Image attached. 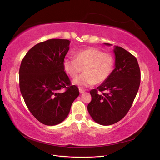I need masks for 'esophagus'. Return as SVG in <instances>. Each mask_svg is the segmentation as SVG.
I'll return each instance as SVG.
<instances>
[{
    "label": "esophagus",
    "instance_id": "1",
    "mask_svg": "<svg viewBox=\"0 0 160 160\" xmlns=\"http://www.w3.org/2000/svg\"><path fill=\"white\" fill-rule=\"evenodd\" d=\"M79 93H83L84 92H85V90L83 89H81V88H79Z\"/></svg>",
    "mask_w": 160,
    "mask_h": 160
}]
</instances>
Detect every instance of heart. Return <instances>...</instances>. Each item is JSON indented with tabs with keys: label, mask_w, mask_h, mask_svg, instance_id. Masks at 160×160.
Masks as SVG:
<instances>
[{
	"label": "heart",
	"mask_w": 160,
	"mask_h": 160,
	"mask_svg": "<svg viewBox=\"0 0 160 160\" xmlns=\"http://www.w3.org/2000/svg\"><path fill=\"white\" fill-rule=\"evenodd\" d=\"M74 58H66L63 68L71 78L75 79L83 70L84 72L73 81L75 85L88 87L95 83H102L112 72L114 57L110 52H103L95 47L79 50Z\"/></svg>",
	"instance_id": "b5f03b06"
}]
</instances>
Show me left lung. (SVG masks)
I'll list each match as a JSON object with an SVG mask.
<instances>
[{
  "mask_svg": "<svg viewBox=\"0 0 160 160\" xmlns=\"http://www.w3.org/2000/svg\"><path fill=\"white\" fill-rule=\"evenodd\" d=\"M114 52L115 68L104 83L90 91L91 101L88 105L91 118L103 125L114 124L126 115L137 95L141 79L135 56L118 46L115 47Z\"/></svg>",
  "mask_w": 160,
  "mask_h": 160,
  "instance_id": "obj_1",
  "label": "left lung"
}]
</instances>
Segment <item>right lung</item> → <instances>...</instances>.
<instances>
[{
	"mask_svg": "<svg viewBox=\"0 0 160 160\" xmlns=\"http://www.w3.org/2000/svg\"><path fill=\"white\" fill-rule=\"evenodd\" d=\"M69 43L61 38L38 43L23 57L19 69V87L26 105L47 125L61 123L79 95L63 68Z\"/></svg>",
	"mask_w": 160,
	"mask_h": 160,
	"instance_id": "1",
	"label": "right lung"
}]
</instances>
